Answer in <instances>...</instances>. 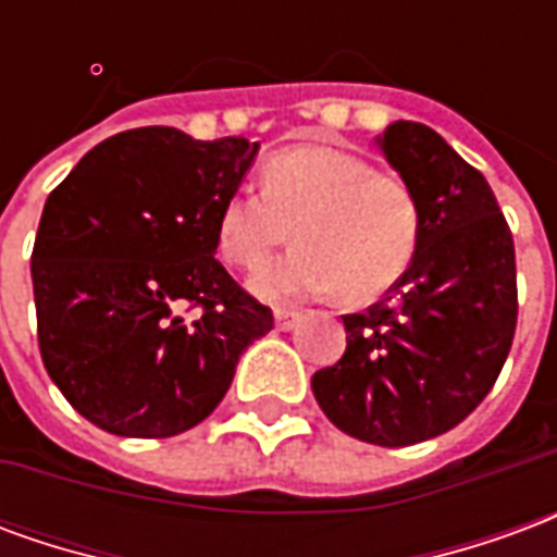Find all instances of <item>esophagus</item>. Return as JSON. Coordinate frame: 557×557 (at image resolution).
Returning <instances> with one entry per match:
<instances>
[{
    "label": "esophagus",
    "instance_id": "obj_1",
    "mask_svg": "<svg viewBox=\"0 0 557 557\" xmlns=\"http://www.w3.org/2000/svg\"><path fill=\"white\" fill-rule=\"evenodd\" d=\"M298 319H301V313H295V310H274V322H277L280 331H292L298 325Z\"/></svg>",
    "mask_w": 557,
    "mask_h": 557
}]
</instances>
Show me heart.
Masks as SVG:
<instances>
[{
    "label": "heart",
    "mask_w": 557,
    "mask_h": 557,
    "mask_svg": "<svg viewBox=\"0 0 557 557\" xmlns=\"http://www.w3.org/2000/svg\"><path fill=\"white\" fill-rule=\"evenodd\" d=\"M259 184L262 194L238 187L220 202L214 242L230 265L256 271L295 230L301 247L253 280L262 298L339 289L349 301H373L411 265L420 202L394 172L346 148L292 146L262 163Z\"/></svg>",
    "instance_id": "b5f03b06"
}]
</instances>
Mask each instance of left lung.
<instances>
[{"label": "left lung", "mask_w": 557, "mask_h": 557, "mask_svg": "<svg viewBox=\"0 0 557 557\" xmlns=\"http://www.w3.org/2000/svg\"><path fill=\"white\" fill-rule=\"evenodd\" d=\"M420 202L406 274L343 315L346 351L313 375L315 403L351 438L426 442L478 409L513 346V235L486 178L432 127L394 122L379 139Z\"/></svg>", "instance_id": "left-lung-1"}]
</instances>
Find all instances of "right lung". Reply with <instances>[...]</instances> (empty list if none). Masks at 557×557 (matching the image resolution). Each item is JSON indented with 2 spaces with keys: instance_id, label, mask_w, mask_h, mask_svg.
I'll list each match as a JSON object with an SVG mask.
<instances>
[{
  "instance_id": "obj_1",
  "label": "right lung",
  "mask_w": 557,
  "mask_h": 557,
  "mask_svg": "<svg viewBox=\"0 0 557 557\" xmlns=\"http://www.w3.org/2000/svg\"><path fill=\"white\" fill-rule=\"evenodd\" d=\"M259 143L134 127L103 139L44 202L32 247L38 349L95 426L170 438L218 409L274 327L220 265L214 220Z\"/></svg>"
}]
</instances>
